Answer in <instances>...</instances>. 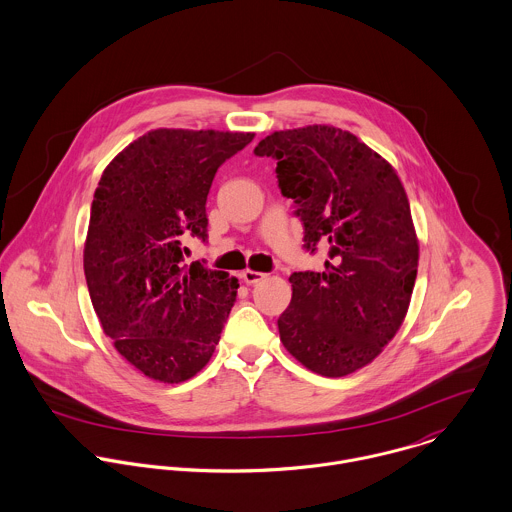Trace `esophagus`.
Instances as JSON below:
<instances>
[{"label": "esophagus", "instance_id": "esophagus-1", "mask_svg": "<svg viewBox=\"0 0 512 512\" xmlns=\"http://www.w3.org/2000/svg\"><path fill=\"white\" fill-rule=\"evenodd\" d=\"M266 278V274H262V272H254V270H244L242 272V280L246 282V284H258V282H262Z\"/></svg>", "mask_w": 512, "mask_h": 512}]
</instances>
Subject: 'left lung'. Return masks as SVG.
Here are the masks:
<instances>
[{
  "mask_svg": "<svg viewBox=\"0 0 512 512\" xmlns=\"http://www.w3.org/2000/svg\"><path fill=\"white\" fill-rule=\"evenodd\" d=\"M254 153L278 161L303 246L327 250L323 272L290 276L280 339L305 368L347 376L382 353L410 305L420 246L402 181L384 157L333 126L274 132Z\"/></svg>",
  "mask_w": 512,
  "mask_h": 512,
  "instance_id": "left-lung-1",
  "label": "left lung"
}]
</instances>
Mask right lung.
Masks as SVG:
<instances>
[{
    "label": "right lung",
    "mask_w": 512,
    "mask_h": 512,
    "mask_svg": "<svg viewBox=\"0 0 512 512\" xmlns=\"http://www.w3.org/2000/svg\"><path fill=\"white\" fill-rule=\"evenodd\" d=\"M254 134L151 130L122 149L94 191L86 286L104 333L147 378L177 384L207 365L238 280L185 262L207 240V195L220 165Z\"/></svg>",
    "instance_id": "1"
}]
</instances>
